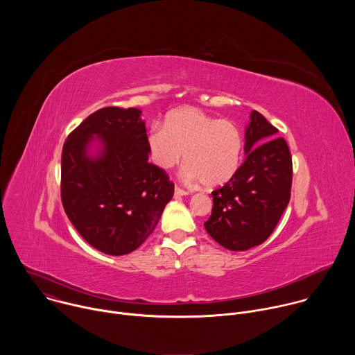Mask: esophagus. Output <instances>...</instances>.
<instances>
[{"instance_id": "1", "label": "esophagus", "mask_w": 355, "mask_h": 355, "mask_svg": "<svg viewBox=\"0 0 355 355\" xmlns=\"http://www.w3.org/2000/svg\"><path fill=\"white\" fill-rule=\"evenodd\" d=\"M174 193H175L177 196H185V195H188L189 192L185 191V189H182V188H180V187H175V188H174Z\"/></svg>"}]
</instances>
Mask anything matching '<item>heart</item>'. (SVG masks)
Wrapping results in <instances>:
<instances>
[{"mask_svg": "<svg viewBox=\"0 0 355 355\" xmlns=\"http://www.w3.org/2000/svg\"><path fill=\"white\" fill-rule=\"evenodd\" d=\"M147 144L151 159L160 168L175 167L184 156L188 180L219 187L239 168L243 137L233 122L185 107L171 111L164 125L151 126Z\"/></svg>", "mask_w": 355, "mask_h": 355, "instance_id": "obj_1", "label": "heart"}]
</instances>
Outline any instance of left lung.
I'll return each instance as SVG.
<instances>
[{"instance_id": "obj_1", "label": "left lung", "mask_w": 355, "mask_h": 355, "mask_svg": "<svg viewBox=\"0 0 355 355\" xmlns=\"http://www.w3.org/2000/svg\"><path fill=\"white\" fill-rule=\"evenodd\" d=\"M243 164L212 192V215L205 222L209 236L232 251L264 243L289 204L292 159L284 137L260 112L245 126Z\"/></svg>"}]
</instances>
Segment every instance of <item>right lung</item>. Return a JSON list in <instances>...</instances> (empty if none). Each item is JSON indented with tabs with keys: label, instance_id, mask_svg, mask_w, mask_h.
I'll use <instances>...</instances> for the list:
<instances>
[{
	"label": "right lung",
	"instance_id": "right-lung-1",
	"mask_svg": "<svg viewBox=\"0 0 355 355\" xmlns=\"http://www.w3.org/2000/svg\"><path fill=\"white\" fill-rule=\"evenodd\" d=\"M140 115L137 108L98 110L63 146L64 211L81 237L110 256L141 245L174 195L164 170L148 163Z\"/></svg>",
	"mask_w": 355,
	"mask_h": 355
}]
</instances>
